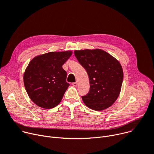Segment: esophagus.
<instances>
[{"mask_svg":"<svg viewBox=\"0 0 154 154\" xmlns=\"http://www.w3.org/2000/svg\"><path fill=\"white\" fill-rule=\"evenodd\" d=\"M72 85L74 87H76L78 85V82H73L72 84Z\"/></svg>","mask_w":154,"mask_h":154,"instance_id":"34e87169","label":"esophagus"}]
</instances>
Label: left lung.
<instances>
[{"label":"left lung","instance_id":"left-lung-1","mask_svg":"<svg viewBox=\"0 0 154 154\" xmlns=\"http://www.w3.org/2000/svg\"><path fill=\"white\" fill-rule=\"evenodd\" d=\"M74 55L89 77V92L82 97L85 105L96 111L111 106L119 97L123 80L118 60L101 49L76 50Z\"/></svg>","mask_w":154,"mask_h":154}]
</instances>
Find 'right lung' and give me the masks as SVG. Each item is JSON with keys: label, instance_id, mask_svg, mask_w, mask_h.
I'll return each instance as SVG.
<instances>
[{"label": "right lung", "instance_id": "1", "mask_svg": "<svg viewBox=\"0 0 154 154\" xmlns=\"http://www.w3.org/2000/svg\"><path fill=\"white\" fill-rule=\"evenodd\" d=\"M72 51L50 52L35 57L30 61L24 76L27 94L38 106L51 109L62 100L69 84L63 65L72 55Z\"/></svg>", "mask_w": 154, "mask_h": 154}]
</instances>
